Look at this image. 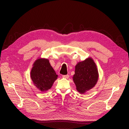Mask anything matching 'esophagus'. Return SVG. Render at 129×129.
Masks as SVG:
<instances>
[{
	"instance_id": "34e87169",
	"label": "esophagus",
	"mask_w": 129,
	"mask_h": 129,
	"mask_svg": "<svg viewBox=\"0 0 129 129\" xmlns=\"http://www.w3.org/2000/svg\"><path fill=\"white\" fill-rule=\"evenodd\" d=\"M69 77V75H62V77L65 78V79H68V78Z\"/></svg>"
}]
</instances>
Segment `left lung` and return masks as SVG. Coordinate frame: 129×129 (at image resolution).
Listing matches in <instances>:
<instances>
[{"label":"left lung","mask_w":129,"mask_h":129,"mask_svg":"<svg viewBox=\"0 0 129 129\" xmlns=\"http://www.w3.org/2000/svg\"><path fill=\"white\" fill-rule=\"evenodd\" d=\"M99 78L96 66L92 58H88L75 66L73 80L77 90L81 93L95 86Z\"/></svg>","instance_id":"1"}]
</instances>
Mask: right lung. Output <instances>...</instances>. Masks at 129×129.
Returning <instances> with one entry per match:
<instances>
[{"label":"right lung","instance_id":"add662e5","mask_svg":"<svg viewBox=\"0 0 129 129\" xmlns=\"http://www.w3.org/2000/svg\"><path fill=\"white\" fill-rule=\"evenodd\" d=\"M30 77L34 84L42 91L50 89L57 77L55 72L50 66L49 61L39 58L34 62L30 72Z\"/></svg>","mask_w":129,"mask_h":129}]
</instances>
